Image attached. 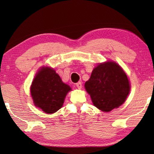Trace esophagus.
<instances>
[{"label":"esophagus","mask_w":154,"mask_h":154,"mask_svg":"<svg viewBox=\"0 0 154 154\" xmlns=\"http://www.w3.org/2000/svg\"><path fill=\"white\" fill-rule=\"evenodd\" d=\"M76 85L78 89H82V82H78L76 83Z\"/></svg>","instance_id":"1"}]
</instances>
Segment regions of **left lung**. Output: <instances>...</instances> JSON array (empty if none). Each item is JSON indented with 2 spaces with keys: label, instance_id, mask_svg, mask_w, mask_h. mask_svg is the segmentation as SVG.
Instances as JSON below:
<instances>
[{
  "label": "left lung",
  "instance_id": "8db88e82",
  "mask_svg": "<svg viewBox=\"0 0 154 154\" xmlns=\"http://www.w3.org/2000/svg\"><path fill=\"white\" fill-rule=\"evenodd\" d=\"M85 88L94 105L105 112L122 105L130 89L127 75L113 62L98 65L93 70L89 80L85 82Z\"/></svg>",
  "mask_w": 154,
  "mask_h": 154
}]
</instances>
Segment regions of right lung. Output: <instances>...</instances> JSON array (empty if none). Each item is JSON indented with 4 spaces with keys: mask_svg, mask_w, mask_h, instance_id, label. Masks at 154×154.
<instances>
[{
    "mask_svg": "<svg viewBox=\"0 0 154 154\" xmlns=\"http://www.w3.org/2000/svg\"><path fill=\"white\" fill-rule=\"evenodd\" d=\"M71 90L54 69L43 68L37 72L30 92L35 106L46 113H54L62 107L65 96Z\"/></svg>",
    "mask_w": 154,
    "mask_h": 154,
    "instance_id": "add662e5",
    "label": "right lung"
}]
</instances>
